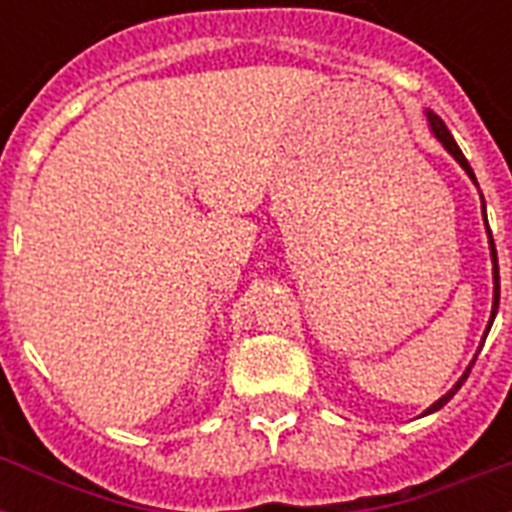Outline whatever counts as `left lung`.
I'll return each instance as SVG.
<instances>
[{
    "label": "left lung",
    "mask_w": 512,
    "mask_h": 512,
    "mask_svg": "<svg viewBox=\"0 0 512 512\" xmlns=\"http://www.w3.org/2000/svg\"><path fill=\"white\" fill-rule=\"evenodd\" d=\"M428 122H430V130H433V135H436V138L441 140V143H444L446 151H449V154H452L454 159H457V162H460L462 170L468 172V175L473 177V180H476V175H473V170H470L468 159H465V154H462V151H460V146H457V143H454L452 132L446 130V124L441 122V119H438L436 114H428ZM484 217H486V207H484ZM489 233H492V231H489ZM489 244H492V260H494V305H492V321H494V313H497V308H500V265H497V252H494V241H492V236H489ZM492 321H489V327H492ZM486 332H489V329H486ZM470 366H473V364H470ZM470 366H468V372H465V374H462V377H460V382H457V385H454V388L449 390V393H446L444 398H438L436 404L430 406V409H428V412H425V414H430V412H436V409H441V406H444L446 401H449V398H452L454 393H457V390H460L462 382L468 380Z\"/></svg>",
    "instance_id": "obj_1"
}]
</instances>
